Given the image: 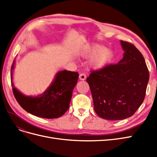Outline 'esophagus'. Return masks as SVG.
<instances>
[{
  "label": "esophagus",
  "instance_id": "1",
  "mask_svg": "<svg viewBox=\"0 0 157 157\" xmlns=\"http://www.w3.org/2000/svg\"><path fill=\"white\" fill-rule=\"evenodd\" d=\"M79 78L81 80H84L86 78V75L85 73H80L79 75Z\"/></svg>",
  "mask_w": 157,
  "mask_h": 157
}]
</instances>
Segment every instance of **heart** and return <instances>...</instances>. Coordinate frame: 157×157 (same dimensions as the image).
Masks as SVG:
<instances>
[{
	"label": "heart",
	"instance_id": "obj_1",
	"mask_svg": "<svg viewBox=\"0 0 157 157\" xmlns=\"http://www.w3.org/2000/svg\"><path fill=\"white\" fill-rule=\"evenodd\" d=\"M84 58H91L96 56L91 61V66L95 69H100L108 64L113 57V53L104 46L95 44L85 48L81 53Z\"/></svg>",
	"mask_w": 157,
	"mask_h": 157
}]
</instances>
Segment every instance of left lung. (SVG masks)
<instances>
[{
	"mask_svg": "<svg viewBox=\"0 0 157 157\" xmlns=\"http://www.w3.org/2000/svg\"><path fill=\"white\" fill-rule=\"evenodd\" d=\"M125 52L116 64L90 71L86 78L94 110L105 120L119 121L133 115L146 96L149 73L143 55L133 44L121 40Z\"/></svg>",
	"mask_w": 157,
	"mask_h": 157,
	"instance_id": "1",
	"label": "left lung"
}]
</instances>
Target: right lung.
I'll list each match as a JSON object with an SVG mask.
<instances>
[{"label":"right lung","instance_id":"right-lung-1","mask_svg":"<svg viewBox=\"0 0 157 157\" xmlns=\"http://www.w3.org/2000/svg\"><path fill=\"white\" fill-rule=\"evenodd\" d=\"M15 64L14 60L11 67V80ZM78 79L77 72L59 71L49 88L35 97L25 96L15 88L12 82L11 86L17 101L24 110L39 117L56 118L63 115L69 109L73 90Z\"/></svg>","mask_w":157,"mask_h":157}]
</instances>
